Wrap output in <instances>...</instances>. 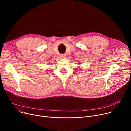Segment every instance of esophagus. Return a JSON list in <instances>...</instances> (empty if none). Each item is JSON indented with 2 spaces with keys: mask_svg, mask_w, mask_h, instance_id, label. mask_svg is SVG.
I'll return each instance as SVG.
<instances>
[{
  "mask_svg": "<svg viewBox=\"0 0 131 131\" xmlns=\"http://www.w3.org/2000/svg\"><path fill=\"white\" fill-rule=\"evenodd\" d=\"M66 54H60V57L61 58H66Z\"/></svg>",
  "mask_w": 131,
  "mask_h": 131,
  "instance_id": "1",
  "label": "esophagus"
}]
</instances>
